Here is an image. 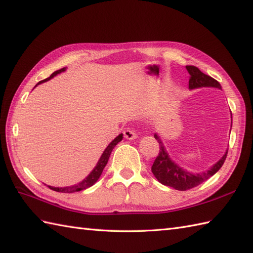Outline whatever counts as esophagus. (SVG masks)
<instances>
[{
  "label": "esophagus",
  "mask_w": 253,
  "mask_h": 253,
  "mask_svg": "<svg viewBox=\"0 0 253 253\" xmlns=\"http://www.w3.org/2000/svg\"><path fill=\"white\" fill-rule=\"evenodd\" d=\"M124 137L127 140H134V139L138 138V134H137L136 131L132 130V129L127 128L126 130L124 131Z\"/></svg>",
  "instance_id": "34e87169"
}]
</instances>
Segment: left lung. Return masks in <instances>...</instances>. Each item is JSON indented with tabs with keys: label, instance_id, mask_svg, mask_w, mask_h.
I'll use <instances>...</instances> for the list:
<instances>
[{
	"label": "left lung",
	"instance_id": "obj_1",
	"mask_svg": "<svg viewBox=\"0 0 253 253\" xmlns=\"http://www.w3.org/2000/svg\"><path fill=\"white\" fill-rule=\"evenodd\" d=\"M185 68L190 74V90L203 87H212L218 88V89H221L222 88L218 81H215L214 79L211 78V76L203 73L198 68L194 66H186ZM154 138L157 140L158 144H160V154H158L156 160L154 161L153 166H152V172H153L154 177L160 183L172 187V189L178 191H186L193 189V187L199 185L203 183V182L208 180L210 177H212L214 173L219 171V169L222 167L223 164H224V161L226 158L227 150L225 151L224 155H223L215 164H213L210 168H208L207 170H204L202 172L193 173L180 167L178 164L169 156L165 145H164L161 137L158 136V133H154Z\"/></svg>",
	"mask_w": 253,
	"mask_h": 253
}]
</instances>
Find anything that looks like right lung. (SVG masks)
Wrapping results in <instances>:
<instances>
[{"label":"right lung","instance_id":"obj_1","mask_svg":"<svg viewBox=\"0 0 253 253\" xmlns=\"http://www.w3.org/2000/svg\"><path fill=\"white\" fill-rule=\"evenodd\" d=\"M66 70H67V68H62V69H60V70H57V71H55L54 73H52V74L49 76V78H47V79H45V80H43V81L39 82V83H38L37 85H35V87H37V86L40 85V84L44 83V82H47V81L51 80L52 78H55V76H56L57 74H60L61 72L66 71ZM122 140H123V133L119 134V136H117V137L112 141V142H110V144H109V145L107 146V148H105V150L103 151V153L101 154V156H100L99 161H98V163H97V165L95 166V168H93V169L91 170V172H90L89 174H88L87 177H86L83 181L79 182L78 184L70 185V186H63V187H55V186H50V185H47V186H48L50 190H54V191H56V192H60V193H74V192H80V191L86 190V189H88V187L92 186V185L95 184L96 182L98 181V179L100 178V175H101L104 167L107 166V164H108V162H109V158H110V155H111V153H112L114 146H115L117 143H119V142H121Z\"/></svg>","mask_w":253,"mask_h":253}]
</instances>
